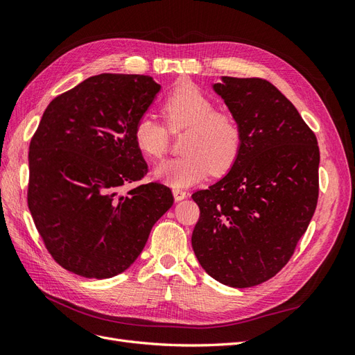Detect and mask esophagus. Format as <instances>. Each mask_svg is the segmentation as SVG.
I'll return each instance as SVG.
<instances>
[{"mask_svg": "<svg viewBox=\"0 0 355 355\" xmlns=\"http://www.w3.org/2000/svg\"><path fill=\"white\" fill-rule=\"evenodd\" d=\"M187 196H188V192H187V191L180 189V188H173V197H175V200H176V201L184 200Z\"/></svg>", "mask_w": 355, "mask_h": 355, "instance_id": "obj_1", "label": "esophagus"}]
</instances>
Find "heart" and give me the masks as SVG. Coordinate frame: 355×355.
<instances>
[{"instance_id": "1", "label": "heart", "mask_w": 355, "mask_h": 355, "mask_svg": "<svg viewBox=\"0 0 355 355\" xmlns=\"http://www.w3.org/2000/svg\"><path fill=\"white\" fill-rule=\"evenodd\" d=\"M213 99L196 84L185 83L171 90L161 103V114L171 132L185 128L182 153L161 163L155 176L175 188H185L213 175H225L237 163L243 148L239 118L225 110H214ZM133 139L149 159H159L167 151L168 132L153 115L137 118Z\"/></svg>"}]
</instances>
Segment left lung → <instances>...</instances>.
<instances>
[{
    "label": "left lung",
    "mask_w": 355,
    "mask_h": 355,
    "mask_svg": "<svg viewBox=\"0 0 355 355\" xmlns=\"http://www.w3.org/2000/svg\"><path fill=\"white\" fill-rule=\"evenodd\" d=\"M213 89L239 118L243 148L227 176L192 194L200 207L192 249L214 280L252 287L283 270L313 219L320 149L270 81L222 77Z\"/></svg>",
    "instance_id": "obj_1"
}]
</instances>
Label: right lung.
Masks as SVG:
<instances>
[{
	"label": "right lung",
	"mask_w": 355,
	"mask_h": 355,
	"mask_svg": "<svg viewBox=\"0 0 355 355\" xmlns=\"http://www.w3.org/2000/svg\"><path fill=\"white\" fill-rule=\"evenodd\" d=\"M158 92L146 75H94L53 99L31 139L28 207L47 252L73 274L125 271L173 204L168 187L137 184L148 166L133 127Z\"/></svg>",
	"instance_id": "1"
}]
</instances>
